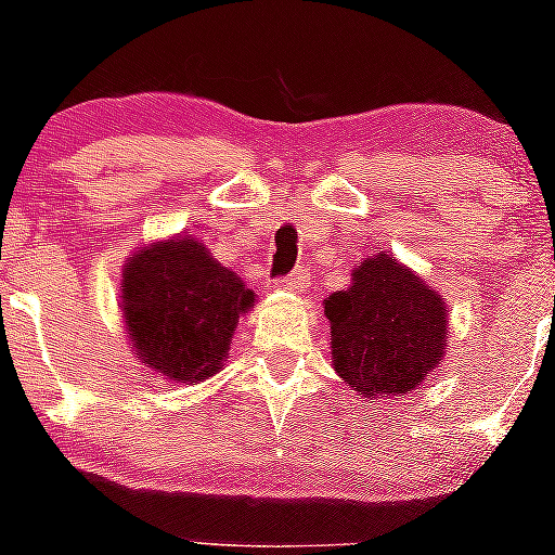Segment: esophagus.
<instances>
[{"label": "esophagus", "instance_id": "1", "mask_svg": "<svg viewBox=\"0 0 555 555\" xmlns=\"http://www.w3.org/2000/svg\"><path fill=\"white\" fill-rule=\"evenodd\" d=\"M273 284H276L279 289H287V293H304V289L309 287V273L293 271V273H287V276L276 279Z\"/></svg>", "mask_w": 555, "mask_h": 555}]
</instances>
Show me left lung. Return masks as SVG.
I'll list each match as a JSON object with an SVG mask.
<instances>
[{"instance_id":"obj_1","label":"left lung","mask_w":555,"mask_h":555,"mask_svg":"<svg viewBox=\"0 0 555 555\" xmlns=\"http://www.w3.org/2000/svg\"><path fill=\"white\" fill-rule=\"evenodd\" d=\"M336 374L371 398L417 390L448 352V306L392 255L358 262L349 289L325 298Z\"/></svg>"}]
</instances>
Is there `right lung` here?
I'll return each instance as SVG.
<instances>
[{"label":"right lung","instance_id":"obj_1","mask_svg":"<svg viewBox=\"0 0 555 555\" xmlns=\"http://www.w3.org/2000/svg\"><path fill=\"white\" fill-rule=\"evenodd\" d=\"M255 293L201 241L176 235L134 251L121 271V311L138 360L173 382H203L228 358Z\"/></svg>","mask_w":555,"mask_h":555}]
</instances>
